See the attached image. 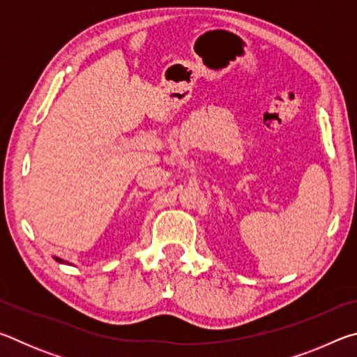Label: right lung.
Here are the masks:
<instances>
[{
	"label": "right lung",
	"mask_w": 357,
	"mask_h": 357,
	"mask_svg": "<svg viewBox=\"0 0 357 357\" xmlns=\"http://www.w3.org/2000/svg\"><path fill=\"white\" fill-rule=\"evenodd\" d=\"M53 258H55L58 263H66V261H64V259H61V258H58V257H53Z\"/></svg>",
	"instance_id": "add662e5"
}]
</instances>
